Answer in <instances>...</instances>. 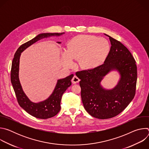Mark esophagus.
<instances>
[{"label": "esophagus", "instance_id": "1", "mask_svg": "<svg viewBox=\"0 0 149 149\" xmlns=\"http://www.w3.org/2000/svg\"><path fill=\"white\" fill-rule=\"evenodd\" d=\"M79 81V78L78 77H77L76 75H75V76L72 78V82L73 84H77V83H78Z\"/></svg>", "mask_w": 149, "mask_h": 149}]
</instances>
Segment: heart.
<instances>
[{
	"label": "heart",
	"mask_w": 149,
	"mask_h": 149,
	"mask_svg": "<svg viewBox=\"0 0 149 149\" xmlns=\"http://www.w3.org/2000/svg\"><path fill=\"white\" fill-rule=\"evenodd\" d=\"M110 51L109 42L103 38L92 35H78L70 41L68 49L61 53L63 65L71 67L74 59H79V66L91 69L98 66L107 57Z\"/></svg>",
	"instance_id": "obj_1"
}]
</instances>
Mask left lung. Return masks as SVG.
Here are the masks:
<instances>
[{
	"instance_id": "1",
	"label": "left lung",
	"mask_w": 149,
	"mask_h": 149,
	"mask_svg": "<svg viewBox=\"0 0 149 149\" xmlns=\"http://www.w3.org/2000/svg\"><path fill=\"white\" fill-rule=\"evenodd\" d=\"M104 35L109 37L111 46L103 64L76 72L81 79L84 109L90 115L99 119L114 117L127 107L135 95L137 75L136 61L129 49L120 42ZM112 71L119 73V79L113 88H104L100 82Z\"/></svg>"
}]
</instances>
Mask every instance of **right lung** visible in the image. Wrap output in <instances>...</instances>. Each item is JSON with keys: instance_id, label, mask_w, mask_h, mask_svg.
Returning a JSON list of instances; mask_svg holds the SVG:
<instances>
[{"instance_id": "right-lung-1", "label": "right lung", "mask_w": 149, "mask_h": 149, "mask_svg": "<svg viewBox=\"0 0 149 149\" xmlns=\"http://www.w3.org/2000/svg\"><path fill=\"white\" fill-rule=\"evenodd\" d=\"M65 32L42 33L38 35L34 38L22 45L17 49L12 61L10 79L17 102L20 107L28 113L38 118H49L55 116L61 110L62 95L67 89L71 86V81L74 77V74H71L64 78L58 79L55 87L49 97L44 101L35 102L31 101L24 93L20 82L19 78L20 57L22 52L37 41L51 36H61ZM57 43L60 44L61 42H57Z\"/></svg>"}]
</instances>
